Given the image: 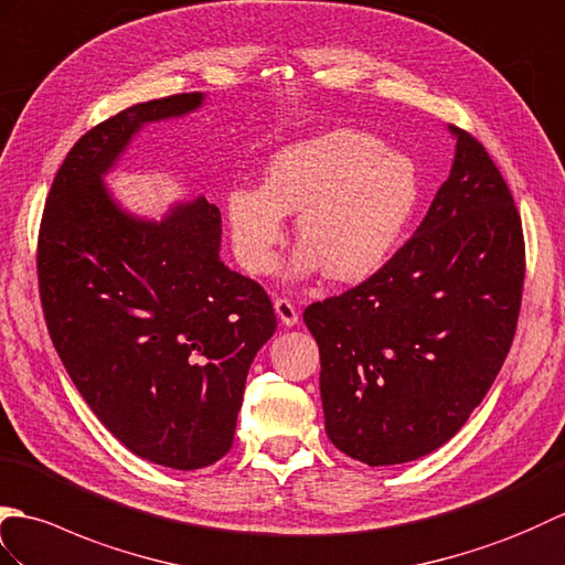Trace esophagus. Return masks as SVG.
<instances>
[{"label":"esophagus","mask_w":565,"mask_h":565,"mask_svg":"<svg viewBox=\"0 0 565 565\" xmlns=\"http://www.w3.org/2000/svg\"><path fill=\"white\" fill-rule=\"evenodd\" d=\"M275 315H278V319H280L282 326H295V323L299 321L297 307L290 302V299H285V297L275 299Z\"/></svg>","instance_id":"obj_1"}]
</instances>
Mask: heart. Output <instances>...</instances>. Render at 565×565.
Instances as JSON below:
<instances>
[{
	"instance_id": "1",
	"label": "heart",
	"mask_w": 565,
	"mask_h": 565,
	"mask_svg": "<svg viewBox=\"0 0 565 565\" xmlns=\"http://www.w3.org/2000/svg\"><path fill=\"white\" fill-rule=\"evenodd\" d=\"M420 179L411 157L358 130H329L280 149L263 188H234L227 222L234 256L250 275L273 268L285 239V215H297L302 246L290 278L326 270L353 282L392 256L418 205Z\"/></svg>"
}]
</instances>
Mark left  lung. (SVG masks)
Here are the masks:
<instances>
[{"label":"left lung","instance_id":"left-lung-1","mask_svg":"<svg viewBox=\"0 0 565 565\" xmlns=\"http://www.w3.org/2000/svg\"><path fill=\"white\" fill-rule=\"evenodd\" d=\"M416 234L353 290L305 309L329 440L370 467L435 452L495 382L515 338L522 220L473 135Z\"/></svg>","mask_w":565,"mask_h":565}]
</instances>
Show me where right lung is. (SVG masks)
Here are the masks:
<instances>
[{
  "mask_svg": "<svg viewBox=\"0 0 565 565\" xmlns=\"http://www.w3.org/2000/svg\"><path fill=\"white\" fill-rule=\"evenodd\" d=\"M200 104L198 92L154 98L82 135L47 193L35 258L74 386L130 452L181 471L230 452L248 367L278 321L266 290L220 260L215 205L195 198L140 220L104 173L142 125Z\"/></svg>",
  "mask_w": 565,
  "mask_h": 565,
  "instance_id": "add662e5",
  "label": "right lung"
}]
</instances>
